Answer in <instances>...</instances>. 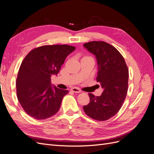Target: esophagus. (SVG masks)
I'll use <instances>...</instances> for the list:
<instances>
[{"mask_svg":"<svg viewBox=\"0 0 154 154\" xmlns=\"http://www.w3.org/2000/svg\"><path fill=\"white\" fill-rule=\"evenodd\" d=\"M73 92H75V93H80L81 92V90L80 88H78L77 87H73L71 89Z\"/></svg>","mask_w":154,"mask_h":154,"instance_id":"esophagus-1","label":"esophagus"}]
</instances>
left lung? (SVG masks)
Segmentation results:
<instances>
[{
    "label": "left lung",
    "mask_w": 154,
    "mask_h": 154,
    "mask_svg": "<svg viewBox=\"0 0 154 154\" xmlns=\"http://www.w3.org/2000/svg\"><path fill=\"white\" fill-rule=\"evenodd\" d=\"M94 55L97 64V82L103 88L100 96L89 93V103L83 106L85 114L97 121L112 118L122 106L127 94L128 70L119 51L105 42L93 41L83 44Z\"/></svg>",
    "instance_id": "8db88e82"
}]
</instances>
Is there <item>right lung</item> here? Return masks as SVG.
<instances>
[{
    "mask_svg": "<svg viewBox=\"0 0 154 154\" xmlns=\"http://www.w3.org/2000/svg\"><path fill=\"white\" fill-rule=\"evenodd\" d=\"M76 49L67 45L41 46L32 50L20 67L17 78V98L23 109L36 119L57 113L69 91L51 84L67 56Z\"/></svg>",
    "mask_w": 154,
    "mask_h": 154,
    "instance_id": "right-lung-1",
    "label": "right lung"
}]
</instances>
